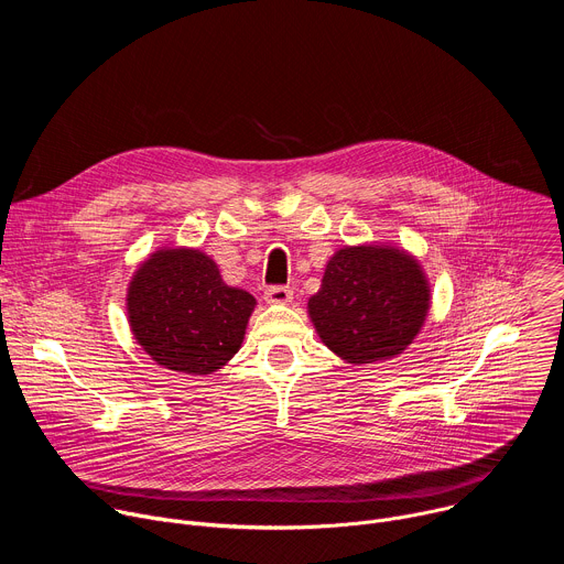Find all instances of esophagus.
<instances>
[{"label":"esophagus","instance_id":"1","mask_svg":"<svg viewBox=\"0 0 564 564\" xmlns=\"http://www.w3.org/2000/svg\"><path fill=\"white\" fill-rule=\"evenodd\" d=\"M265 301L268 303H279V305H285V303H290L292 301V296H294V292H292V288H288V285H270L268 290H265Z\"/></svg>","mask_w":564,"mask_h":564}]
</instances>
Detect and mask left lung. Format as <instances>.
<instances>
[{
	"label": "left lung",
	"instance_id": "left-lung-1",
	"mask_svg": "<svg viewBox=\"0 0 564 564\" xmlns=\"http://www.w3.org/2000/svg\"><path fill=\"white\" fill-rule=\"evenodd\" d=\"M429 292L420 263L406 252L344 248L328 261L307 310L333 352L348 364H375L413 344L429 312Z\"/></svg>",
	"mask_w": 564,
	"mask_h": 564
}]
</instances>
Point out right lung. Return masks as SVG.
<instances>
[{
    "label": "right lung",
    "mask_w": 564,
    "mask_h": 564,
    "mask_svg": "<svg viewBox=\"0 0 564 564\" xmlns=\"http://www.w3.org/2000/svg\"><path fill=\"white\" fill-rule=\"evenodd\" d=\"M257 299L223 283L216 263L198 250H160L133 274L129 324L160 366L212 375L243 344Z\"/></svg>",
    "instance_id": "1"
}]
</instances>
